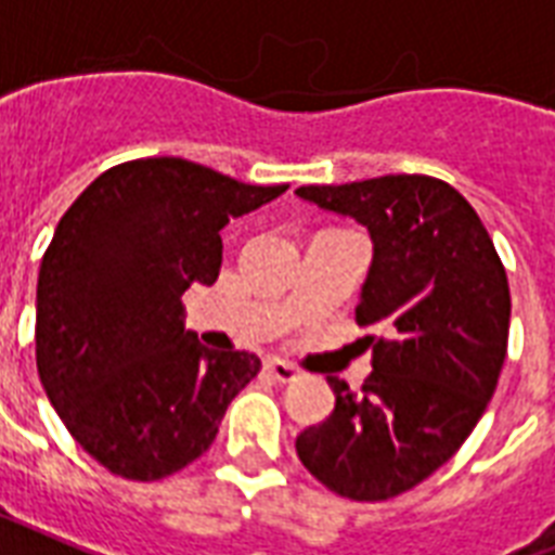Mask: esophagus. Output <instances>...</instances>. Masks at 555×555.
<instances>
[{"mask_svg": "<svg viewBox=\"0 0 555 555\" xmlns=\"http://www.w3.org/2000/svg\"><path fill=\"white\" fill-rule=\"evenodd\" d=\"M264 370H268L270 378L279 380V384H291V380L299 378V370H296L294 363L279 361V358H270V361H264Z\"/></svg>", "mask_w": 555, "mask_h": 555, "instance_id": "34e87169", "label": "esophagus"}]
</instances>
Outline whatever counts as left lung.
Here are the masks:
<instances>
[{
    "instance_id": "left-lung-1",
    "label": "left lung",
    "mask_w": 555,
    "mask_h": 555,
    "mask_svg": "<svg viewBox=\"0 0 555 555\" xmlns=\"http://www.w3.org/2000/svg\"><path fill=\"white\" fill-rule=\"evenodd\" d=\"M320 209L370 230L354 308L370 337L361 392L340 378L332 416L296 437L308 472L349 501L408 492L460 451L494 396L509 340V282L472 203L437 177L302 185Z\"/></svg>"
}]
</instances>
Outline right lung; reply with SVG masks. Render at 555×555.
<instances>
[{"instance_id": "add662e5", "label": "right lung", "mask_w": 555, "mask_h": 555, "mask_svg": "<svg viewBox=\"0 0 555 555\" xmlns=\"http://www.w3.org/2000/svg\"><path fill=\"white\" fill-rule=\"evenodd\" d=\"M287 185H249L180 156L95 177L54 230L37 276V372L78 446L125 480H163L215 442L261 370L185 332L183 294L211 285L221 230Z\"/></svg>"}]
</instances>
